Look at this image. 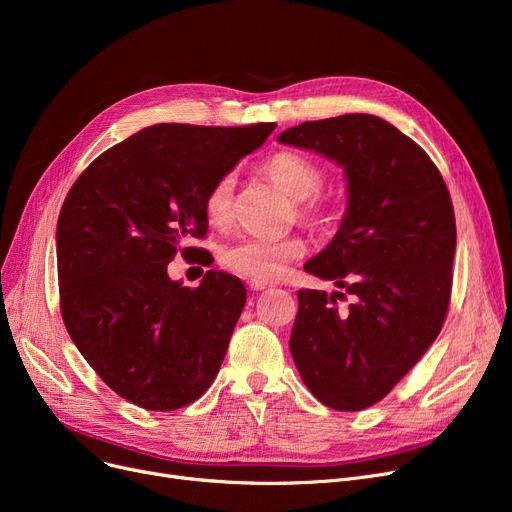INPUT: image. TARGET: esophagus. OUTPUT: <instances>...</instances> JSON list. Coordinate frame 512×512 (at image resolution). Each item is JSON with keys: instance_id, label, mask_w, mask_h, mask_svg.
<instances>
[{"instance_id": "34e87169", "label": "esophagus", "mask_w": 512, "mask_h": 512, "mask_svg": "<svg viewBox=\"0 0 512 512\" xmlns=\"http://www.w3.org/2000/svg\"><path fill=\"white\" fill-rule=\"evenodd\" d=\"M272 286H274L272 282H265V280H251L249 282L251 290H267V288H272Z\"/></svg>"}]
</instances>
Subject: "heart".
Here are the masks:
<instances>
[{
    "label": "heart",
    "instance_id": "1",
    "mask_svg": "<svg viewBox=\"0 0 512 512\" xmlns=\"http://www.w3.org/2000/svg\"><path fill=\"white\" fill-rule=\"evenodd\" d=\"M261 170L286 195L297 201V215L303 222L319 226L330 220V207L319 195L326 184V172L317 161L294 151H278L263 161ZM232 193V174L218 178L209 186L203 199V211L211 226L224 228L232 220ZM303 253L305 242L301 236L278 240L238 238L222 247L220 263L242 278L267 282L280 278L286 265Z\"/></svg>",
    "mask_w": 512,
    "mask_h": 512
}]
</instances>
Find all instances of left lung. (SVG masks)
<instances>
[{"instance_id":"obj_1","label":"left lung","mask_w":512,"mask_h":512,"mask_svg":"<svg viewBox=\"0 0 512 512\" xmlns=\"http://www.w3.org/2000/svg\"><path fill=\"white\" fill-rule=\"evenodd\" d=\"M280 143L334 159L348 207L305 272L342 292L299 290L290 353L311 394L336 411L382 400L438 338L450 305L456 224L429 155L369 114L303 122ZM352 297L346 310L337 299Z\"/></svg>"}]
</instances>
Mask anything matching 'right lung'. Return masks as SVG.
<instances>
[{"instance_id":"obj_1","label":"right lung","mask_w":512,"mask_h":512,"mask_svg":"<svg viewBox=\"0 0 512 512\" xmlns=\"http://www.w3.org/2000/svg\"><path fill=\"white\" fill-rule=\"evenodd\" d=\"M274 122L155 124L101 153L58 218L64 326L118 396L147 411L195 402L215 380L247 301L242 282L209 270L197 288L168 278L186 240L207 232L203 199Z\"/></svg>"}]
</instances>
